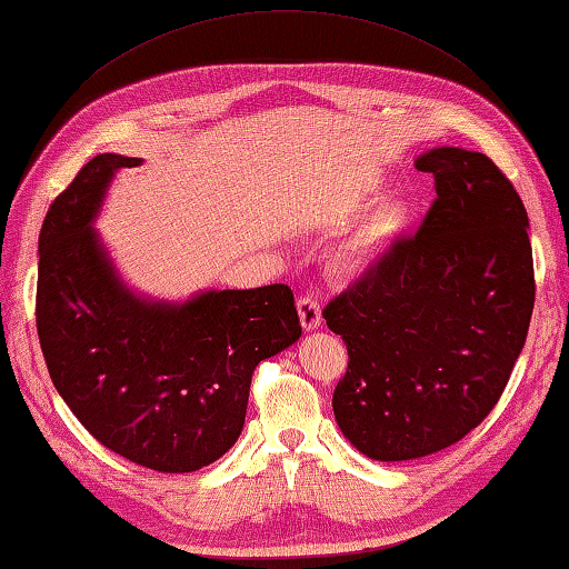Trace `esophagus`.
<instances>
[{
	"label": "esophagus",
	"instance_id": "34e87169",
	"mask_svg": "<svg viewBox=\"0 0 569 569\" xmlns=\"http://www.w3.org/2000/svg\"><path fill=\"white\" fill-rule=\"evenodd\" d=\"M297 311H299V321H301V327H305V331H317L321 327V307L317 305V299L299 297Z\"/></svg>",
	"mask_w": 569,
	"mask_h": 569
}]
</instances>
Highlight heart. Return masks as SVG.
<instances>
[{
  "label": "heart",
  "mask_w": 569,
  "mask_h": 569,
  "mask_svg": "<svg viewBox=\"0 0 569 569\" xmlns=\"http://www.w3.org/2000/svg\"><path fill=\"white\" fill-rule=\"evenodd\" d=\"M373 196L386 193L382 181H373L368 189ZM410 208L405 201H390L380 206L356 233L341 242L339 250L333 252V270L346 280H361L368 272L378 268V262L390 252L392 242L408 226Z\"/></svg>",
  "instance_id": "b5f03b06"
}]
</instances>
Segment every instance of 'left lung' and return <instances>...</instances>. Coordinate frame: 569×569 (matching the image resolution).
Segmentation results:
<instances>
[{"label":"left lung","mask_w":569,"mask_h":569,"mask_svg":"<svg viewBox=\"0 0 569 569\" xmlns=\"http://www.w3.org/2000/svg\"><path fill=\"white\" fill-rule=\"evenodd\" d=\"M415 167L437 189L422 228L323 309L349 349L336 425L376 461L467 437L501 398L536 301L528 213L493 161L435 147Z\"/></svg>","instance_id":"obj_1"}]
</instances>
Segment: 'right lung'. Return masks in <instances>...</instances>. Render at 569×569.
<instances>
[{
	"label": "right lung",
	"mask_w": 569,
	"mask_h": 569,
	"mask_svg": "<svg viewBox=\"0 0 569 569\" xmlns=\"http://www.w3.org/2000/svg\"><path fill=\"white\" fill-rule=\"evenodd\" d=\"M98 154L43 218L37 329L58 396L80 425L139 467L189 473L246 425L252 370L301 336L287 284L203 289L183 301L137 292L92 223L122 167Z\"/></svg>",
	"instance_id": "right-lung-1"
}]
</instances>
